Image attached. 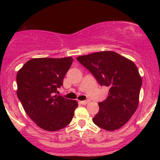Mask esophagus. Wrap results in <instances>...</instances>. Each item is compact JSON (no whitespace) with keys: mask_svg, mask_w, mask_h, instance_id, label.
Masks as SVG:
<instances>
[{"mask_svg":"<svg viewBox=\"0 0 160 160\" xmlns=\"http://www.w3.org/2000/svg\"><path fill=\"white\" fill-rule=\"evenodd\" d=\"M90 102V101L89 100H85V101H81V102H80V103H81L82 104H83V105H85V104H88L89 103V102Z\"/></svg>","mask_w":160,"mask_h":160,"instance_id":"esophagus-1","label":"esophagus"}]
</instances>
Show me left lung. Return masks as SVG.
Instances as JSON below:
<instances>
[{"instance_id":"left-lung-1","label":"left lung","mask_w":160,"mask_h":160,"mask_svg":"<svg viewBox=\"0 0 160 160\" xmlns=\"http://www.w3.org/2000/svg\"><path fill=\"white\" fill-rule=\"evenodd\" d=\"M101 86L109 87L107 98L99 102V111L93 117L98 127L113 131L129 120L138 106L142 80L133 62L112 51L78 56Z\"/></svg>"}]
</instances>
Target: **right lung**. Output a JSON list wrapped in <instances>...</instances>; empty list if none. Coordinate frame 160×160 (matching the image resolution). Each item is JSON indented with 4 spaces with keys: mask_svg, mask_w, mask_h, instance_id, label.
Wrapping results in <instances>:
<instances>
[{
    "mask_svg": "<svg viewBox=\"0 0 160 160\" xmlns=\"http://www.w3.org/2000/svg\"><path fill=\"white\" fill-rule=\"evenodd\" d=\"M73 60L72 57L32 58L16 75L17 96L25 113L47 131L67 126L78 106L77 101L56 95Z\"/></svg>",
    "mask_w": 160,
    "mask_h": 160,
    "instance_id": "right-lung-1",
    "label": "right lung"
}]
</instances>
